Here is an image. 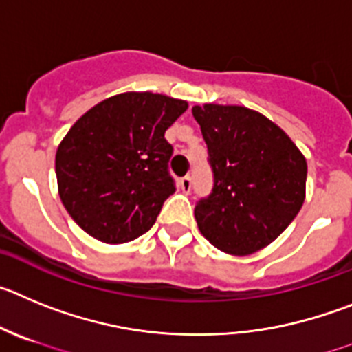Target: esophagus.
Returning <instances> with one entry per match:
<instances>
[{"label": "esophagus", "mask_w": 352, "mask_h": 352, "mask_svg": "<svg viewBox=\"0 0 352 352\" xmlns=\"http://www.w3.org/2000/svg\"><path fill=\"white\" fill-rule=\"evenodd\" d=\"M179 186H180V189H182V192H186V195H188V192L191 191V188H192L191 177H184V179H180Z\"/></svg>", "instance_id": "1"}]
</instances>
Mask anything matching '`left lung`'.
Returning <instances> with one entry per match:
<instances>
[{
  "instance_id": "left-lung-1",
  "label": "left lung",
  "mask_w": 352,
  "mask_h": 352,
  "mask_svg": "<svg viewBox=\"0 0 352 352\" xmlns=\"http://www.w3.org/2000/svg\"><path fill=\"white\" fill-rule=\"evenodd\" d=\"M192 117L214 170V191L195 208L201 235L231 256L261 251L305 201V156L283 128L247 107L204 103Z\"/></svg>"
}]
</instances>
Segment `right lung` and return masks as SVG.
Segmentation results:
<instances>
[{"label":"right lung","mask_w":352,"mask_h":352,"mask_svg":"<svg viewBox=\"0 0 352 352\" xmlns=\"http://www.w3.org/2000/svg\"><path fill=\"white\" fill-rule=\"evenodd\" d=\"M186 110V100L128 91L100 101L69 128L56 153L58 192L87 235L126 243L153 228L175 192L164 131Z\"/></svg>","instance_id":"obj_1"}]
</instances>
